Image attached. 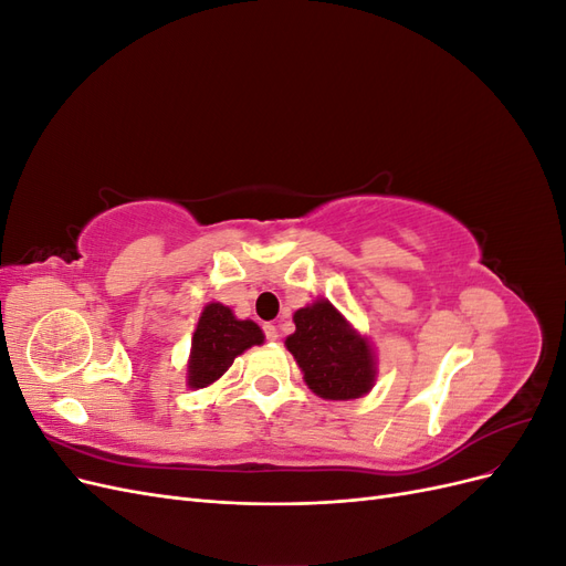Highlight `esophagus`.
<instances>
[{
  "label": "esophagus",
  "instance_id": "1",
  "mask_svg": "<svg viewBox=\"0 0 566 566\" xmlns=\"http://www.w3.org/2000/svg\"><path fill=\"white\" fill-rule=\"evenodd\" d=\"M264 333L269 339H276L279 337V328L273 323H264Z\"/></svg>",
  "mask_w": 566,
  "mask_h": 566
}]
</instances>
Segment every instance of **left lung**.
Wrapping results in <instances>:
<instances>
[{"instance_id": "obj_1", "label": "left lung", "mask_w": 566, "mask_h": 566, "mask_svg": "<svg viewBox=\"0 0 566 566\" xmlns=\"http://www.w3.org/2000/svg\"><path fill=\"white\" fill-rule=\"evenodd\" d=\"M304 380L318 397L358 399L373 387L375 361L368 342L356 335L331 302H314L295 314V333L285 339Z\"/></svg>"}]
</instances>
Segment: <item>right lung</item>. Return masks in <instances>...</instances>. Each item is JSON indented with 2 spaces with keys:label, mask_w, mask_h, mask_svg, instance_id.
<instances>
[{
  "label": "right lung",
  "mask_w": 566,
  "mask_h": 566,
  "mask_svg": "<svg viewBox=\"0 0 566 566\" xmlns=\"http://www.w3.org/2000/svg\"><path fill=\"white\" fill-rule=\"evenodd\" d=\"M264 335L252 321H238L229 306L212 302L202 310L193 333L188 385L208 387L229 370L233 358L252 345H262Z\"/></svg>",
  "instance_id": "obj_1"
}]
</instances>
